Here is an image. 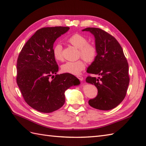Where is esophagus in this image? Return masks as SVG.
Listing matches in <instances>:
<instances>
[{"mask_svg": "<svg viewBox=\"0 0 146 146\" xmlns=\"http://www.w3.org/2000/svg\"><path fill=\"white\" fill-rule=\"evenodd\" d=\"M76 77L80 80V81H83V76H77Z\"/></svg>", "mask_w": 146, "mask_h": 146, "instance_id": "obj_1", "label": "esophagus"}]
</instances>
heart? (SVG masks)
I'll return each mask as SVG.
<instances>
[{
    "mask_svg": "<svg viewBox=\"0 0 146 146\" xmlns=\"http://www.w3.org/2000/svg\"><path fill=\"white\" fill-rule=\"evenodd\" d=\"M67 41L79 49V56L88 63H92L97 57V50L95 46L88 43L87 38L80 34H75L67 39ZM63 47L61 44H55L52 49V55L56 61L63 60L62 54ZM85 65L82 60L71 62L68 61L61 66V71L63 73L79 75L85 69Z\"/></svg>",
    "mask_w": 146,
    "mask_h": 146,
    "instance_id": "1",
    "label": "heart"
}]
</instances>
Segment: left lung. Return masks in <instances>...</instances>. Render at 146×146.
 <instances>
[{
    "instance_id": "8db88e82",
    "label": "left lung",
    "mask_w": 146,
    "mask_h": 146,
    "mask_svg": "<svg viewBox=\"0 0 146 146\" xmlns=\"http://www.w3.org/2000/svg\"><path fill=\"white\" fill-rule=\"evenodd\" d=\"M95 37L97 54L87 68L86 72L100 77L88 76L86 82L94 85L98 95L90 99L91 107L101 110L113 109L124 99L129 84V64L123 49L117 39L105 31L87 27Z\"/></svg>"
}]
</instances>
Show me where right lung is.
<instances>
[{
    "instance_id": "1",
    "label": "right lung",
    "mask_w": 146,
    "mask_h": 146,
    "mask_svg": "<svg viewBox=\"0 0 146 146\" xmlns=\"http://www.w3.org/2000/svg\"><path fill=\"white\" fill-rule=\"evenodd\" d=\"M70 27H43L37 31L23 46L17 62V83L24 100L42 113L58 110L65 102L64 92L80 80L70 73L56 75L58 65L52 55L56 40ZM55 74L54 79L49 76Z\"/></svg>"
}]
</instances>
